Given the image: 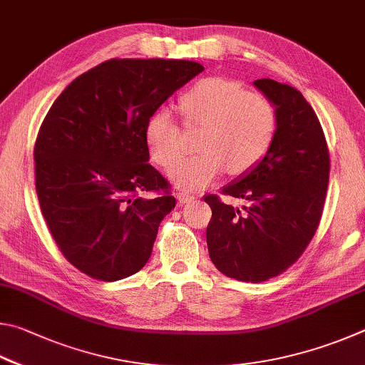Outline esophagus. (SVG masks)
I'll return each mask as SVG.
<instances>
[{
    "instance_id": "34e87169",
    "label": "esophagus",
    "mask_w": 365,
    "mask_h": 365,
    "mask_svg": "<svg viewBox=\"0 0 365 365\" xmlns=\"http://www.w3.org/2000/svg\"><path fill=\"white\" fill-rule=\"evenodd\" d=\"M176 197H178L179 203H187V202H192L195 199L194 194H189V192H186V190H181V192H178Z\"/></svg>"
}]
</instances>
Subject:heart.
Returning <instances> with one entry per match:
<instances>
[{"label": "heart", "mask_w": 365, "mask_h": 365, "mask_svg": "<svg viewBox=\"0 0 365 365\" xmlns=\"http://www.w3.org/2000/svg\"><path fill=\"white\" fill-rule=\"evenodd\" d=\"M187 125L202 126L192 157L170 171L182 189H203L227 170L242 175L255 168L269 152L277 133V115L264 94L244 91L240 83L210 76L197 81L179 98ZM144 140L153 163L170 168L182 155L181 130L168 108H158L147 120Z\"/></svg>", "instance_id": "heart-1"}]
</instances>
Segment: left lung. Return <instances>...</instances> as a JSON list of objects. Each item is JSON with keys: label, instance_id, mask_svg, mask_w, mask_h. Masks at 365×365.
Listing matches in <instances>:
<instances>
[{"label": "left lung", "instance_id": "1", "mask_svg": "<svg viewBox=\"0 0 365 365\" xmlns=\"http://www.w3.org/2000/svg\"><path fill=\"white\" fill-rule=\"evenodd\" d=\"M253 85L276 108L277 133L264 158L222 187L247 205H227L213 194L203 199L213 213L207 227L213 264L227 277L258 284L287 271L314 237L330 157L317 115L298 89L271 78Z\"/></svg>", "mask_w": 365, "mask_h": 365}]
</instances>
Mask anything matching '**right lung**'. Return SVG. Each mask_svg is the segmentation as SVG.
I'll return each instance as SVG.
<instances>
[{"label":"right lung","instance_id":"obj_1","mask_svg":"<svg viewBox=\"0 0 365 365\" xmlns=\"http://www.w3.org/2000/svg\"><path fill=\"white\" fill-rule=\"evenodd\" d=\"M200 72L190 61H106L70 83L44 117L34 152L38 200L62 255L86 276L113 282L149 261L176 199L149 163L144 128Z\"/></svg>","mask_w":365,"mask_h":365}]
</instances>
